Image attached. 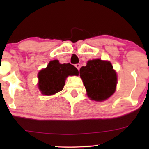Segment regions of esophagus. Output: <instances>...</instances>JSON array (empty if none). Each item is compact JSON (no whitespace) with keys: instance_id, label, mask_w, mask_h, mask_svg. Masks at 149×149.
<instances>
[{"instance_id":"34e87169","label":"esophagus","mask_w":149,"mask_h":149,"mask_svg":"<svg viewBox=\"0 0 149 149\" xmlns=\"http://www.w3.org/2000/svg\"><path fill=\"white\" fill-rule=\"evenodd\" d=\"M75 66H76V69H78V71H79V70H80V65L79 64H75Z\"/></svg>"}]
</instances>
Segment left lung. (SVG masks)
<instances>
[{
	"label": "left lung",
	"instance_id": "8db88e82",
	"mask_svg": "<svg viewBox=\"0 0 149 149\" xmlns=\"http://www.w3.org/2000/svg\"><path fill=\"white\" fill-rule=\"evenodd\" d=\"M88 96L92 100L104 101L110 97L116 90L117 76L109 61L93 59L88 61L80 69Z\"/></svg>",
	"mask_w": 149,
	"mask_h": 149
}]
</instances>
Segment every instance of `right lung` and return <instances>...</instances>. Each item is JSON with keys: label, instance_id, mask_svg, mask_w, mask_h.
<instances>
[{"label": "right lung", "instance_id": "1", "mask_svg": "<svg viewBox=\"0 0 149 149\" xmlns=\"http://www.w3.org/2000/svg\"><path fill=\"white\" fill-rule=\"evenodd\" d=\"M78 75V69L71 64H59L58 60L49 61L47 68L38 73V88L45 95H54L63 90L68 76Z\"/></svg>", "mask_w": 149, "mask_h": 149}]
</instances>
